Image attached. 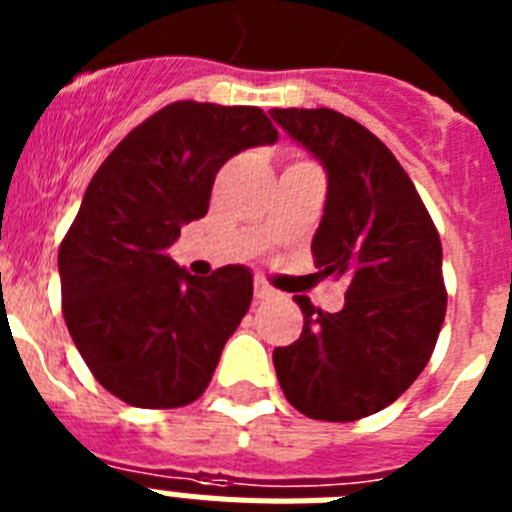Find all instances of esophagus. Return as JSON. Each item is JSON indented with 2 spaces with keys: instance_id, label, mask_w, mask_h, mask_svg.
Here are the masks:
<instances>
[{
  "instance_id": "esophagus-1",
  "label": "esophagus",
  "mask_w": 512,
  "mask_h": 512,
  "mask_svg": "<svg viewBox=\"0 0 512 512\" xmlns=\"http://www.w3.org/2000/svg\"><path fill=\"white\" fill-rule=\"evenodd\" d=\"M253 295H256V300H269V297H274V289H271L264 279H256V282H253Z\"/></svg>"
}]
</instances>
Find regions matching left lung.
<instances>
[{"label": "left lung", "instance_id": "1", "mask_svg": "<svg viewBox=\"0 0 512 512\" xmlns=\"http://www.w3.org/2000/svg\"><path fill=\"white\" fill-rule=\"evenodd\" d=\"M325 169L328 192L312 256L320 279L346 282V305L305 295V328L274 348L284 397L307 418L348 423L392 405L418 379L446 315L441 238L392 151L336 110H271Z\"/></svg>", "mask_w": 512, "mask_h": 512}]
</instances>
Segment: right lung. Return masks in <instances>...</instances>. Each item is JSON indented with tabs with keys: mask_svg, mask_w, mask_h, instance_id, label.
<instances>
[{
	"mask_svg": "<svg viewBox=\"0 0 512 512\" xmlns=\"http://www.w3.org/2000/svg\"><path fill=\"white\" fill-rule=\"evenodd\" d=\"M259 107L174 102L125 135L89 182L58 251L63 318L104 390L133 408H182L210 384L248 312L253 274L192 277L169 248L205 217L215 174L277 143Z\"/></svg>",
	"mask_w": 512,
	"mask_h": 512,
	"instance_id": "add662e5",
	"label": "right lung"
}]
</instances>
